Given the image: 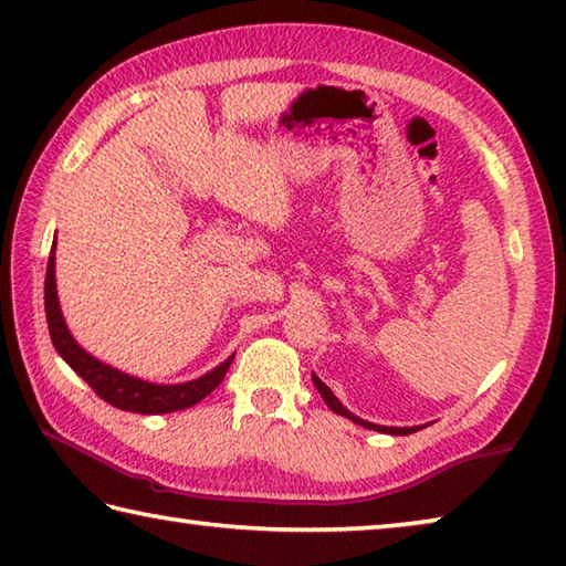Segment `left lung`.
I'll list each match as a JSON object with an SVG mask.
<instances>
[{
  "label": "left lung",
  "instance_id": "left-lung-1",
  "mask_svg": "<svg viewBox=\"0 0 566 566\" xmlns=\"http://www.w3.org/2000/svg\"><path fill=\"white\" fill-rule=\"evenodd\" d=\"M313 385H315V388H318V392L323 395V400L328 402V408H331L333 412H338V415H343V418H348V420H353V422L363 424V428L378 430V432H385V434H412V432L420 430V428H385V424H373V422H368V420H360L358 415H353V412H348V410L343 408V405L338 402V398H335V395H333V390L318 378V375H313Z\"/></svg>",
  "mask_w": 566,
  "mask_h": 566
}]
</instances>
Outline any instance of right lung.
I'll list each match as a JSON object with an SVG mask.
<instances>
[{
  "instance_id": "right-lung-1",
  "label": "right lung",
  "mask_w": 566,
  "mask_h": 566,
  "mask_svg": "<svg viewBox=\"0 0 566 566\" xmlns=\"http://www.w3.org/2000/svg\"><path fill=\"white\" fill-rule=\"evenodd\" d=\"M44 311H46V325L49 335H52V343L56 353L69 363L78 378L88 382L98 398L114 405L118 410L126 412H142V415H164V412H176L186 410L191 405L201 402L208 392L216 390L221 380L226 378L228 368H231L233 355L223 360L218 368L206 373L203 378L181 382V385H154L146 380H138L134 375H126L122 370L112 368V365H104L96 360L94 355H88L82 345H78L72 333H69L62 308H59L56 298V277H54V251L49 255L46 263V281H44Z\"/></svg>"
}]
</instances>
